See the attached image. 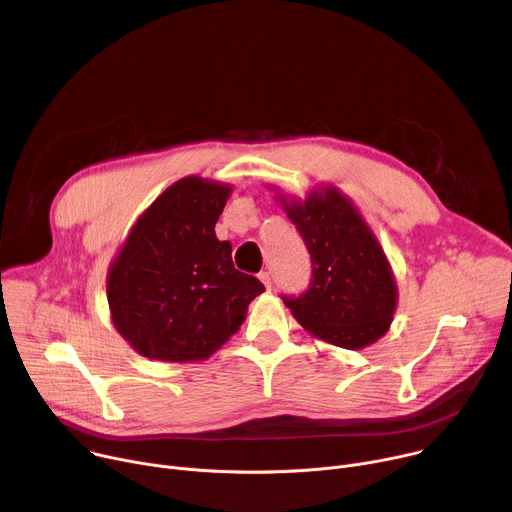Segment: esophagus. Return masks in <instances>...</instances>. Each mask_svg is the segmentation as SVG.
Wrapping results in <instances>:
<instances>
[{
  "instance_id": "esophagus-1",
  "label": "esophagus",
  "mask_w": 512,
  "mask_h": 512,
  "mask_svg": "<svg viewBox=\"0 0 512 512\" xmlns=\"http://www.w3.org/2000/svg\"><path fill=\"white\" fill-rule=\"evenodd\" d=\"M259 279L263 281L265 287H271V285H273V277H271L269 271H261V273H259Z\"/></svg>"
}]
</instances>
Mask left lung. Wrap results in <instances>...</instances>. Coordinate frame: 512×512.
Here are the masks:
<instances>
[{"label": "left lung", "instance_id": "1", "mask_svg": "<svg viewBox=\"0 0 512 512\" xmlns=\"http://www.w3.org/2000/svg\"><path fill=\"white\" fill-rule=\"evenodd\" d=\"M312 261L308 289L281 296L296 320L314 336L362 348L381 338L393 320L397 287L379 241L356 208L334 188L287 204Z\"/></svg>", "mask_w": 512, "mask_h": 512}]
</instances>
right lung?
Segmentation results:
<instances>
[{"instance_id": "obj_1", "label": "right lung", "mask_w": 512, "mask_h": 512, "mask_svg": "<svg viewBox=\"0 0 512 512\" xmlns=\"http://www.w3.org/2000/svg\"><path fill=\"white\" fill-rule=\"evenodd\" d=\"M231 188L196 176L170 186L131 229L107 298L119 334L143 356L186 362L212 354L245 320L263 283L233 265L214 225Z\"/></svg>"}]
</instances>
